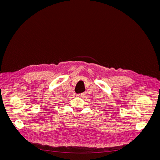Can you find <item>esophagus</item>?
<instances>
[{
  "label": "esophagus",
  "mask_w": 160,
  "mask_h": 160,
  "mask_svg": "<svg viewBox=\"0 0 160 160\" xmlns=\"http://www.w3.org/2000/svg\"><path fill=\"white\" fill-rule=\"evenodd\" d=\"M84 95H85V93H79V94H77V97H79V98H81V97H83Z\"/></svg>",
  "instance_id": "esophagus-1"
}]
</instances>
